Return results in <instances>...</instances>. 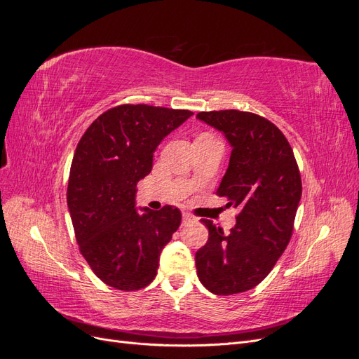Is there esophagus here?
<instances>
[{
	"mask_svg": "<svg viewBox=\"0 0 359 359\" xmlns=\"http://www.w3.org/2000/svg\"><path fill=\"white\" fill-rule=\"evenodd\" d=\"M196 219L190 214V212H182V222L184 223H190V222H194Z\"/></svg>",
	"mask_w": 359,
	"mask_h": 359,
	"instance_id": "1",
	"label": "esophagus"
}]
</instances>
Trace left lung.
Wrapping results in <instances>:
<instances>
[{
    "label": "left lung",
    "instance_id": "1",
    "mask_svg": "<svg viewBox=\"0 0 359 359\" xmlns=\"http://www.w3.org/2000/svg\"><path fill=\"white\" fill-rule=\"evenodd\" d=\"M196 116L232 145L217 196L240 211L227 233L201 220L210 236L196 253L198 277L215 295H235L257 286L286 250L302 193L301 173L286 136L269 119L236 109Z\"/></svg>",
    "mask_w": 359,
    "mask_h": 359
}]
</instances>
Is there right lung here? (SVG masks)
<instances>
[{
    "mask_svg": "<svg viewBox=\"0 0 359 359\" xmlns=\"http://www.w3.org/2000/svg\"><path fill=\"white\" fill-rule=\"evenodd\" d=\"M193 112L149 104L111 107L82 135L67 186L76 241L103 283L132 292L157 276L163 247L181 224V211L135 210L139 180L153 169L161 139Z\"/></svg>",
    "mask_w": 359,
    "mask_h": 359,
    "instance_id": "obj_1",
    "label": "right lung"
}]
</instances>
